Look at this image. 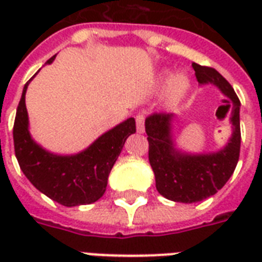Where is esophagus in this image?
<instances>
[{"instance_id": "1", "label": "esophagus", "mask_w": 262, "mask_h": 262, "mask_svg": "<svg viewBox=\"0 0 262 262\" xmlns=\"http://www.w3.org/2000/svg\"><path fill=\"white\" fill-rule=\"evenodd\" d=\"M144 121H145V117H144L143 113H139V114L136 115V126H137V132L139 133H144V130H145Z\"/></svg>"}]
</instances>
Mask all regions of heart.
Instances as JSON below:
<instances>
[{"instance_id":"heart-1","label":"heart","mask_w":262,"mask_h":262,"mask_svg":"<svg viewBox=\"0 0 262 262\" xmlns=\"http://www.w3.org/2000/svg\"><path fill=\"white\" fill-rule=\"evenodd\" d=\"M164 83H168L166 95H164L167 106L178 104L190 90V80L185 75H177L170 79V73H167L164 76Z\"/></svg>"}]
</instances>
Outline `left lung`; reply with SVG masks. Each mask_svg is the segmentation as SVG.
<instances>
[{
    "label": "left lung",
    "mask_w": 262,
    "mask_h": 262,
    "mask_svg": "<svg viewBox=\"0 0 262 262\" xmlns=\"http://www.w3.org/2000/svg\"><path fill=\"white\" fill-rule=\"evenodd\" d=\"M200 84L211 83L231 99L232 135L227 145L215 154L189 155L177 151L171 140L174 115L154 113L145 119L148 159L155 172L156 189L167 200L177 203H199L211 197L226 185L239 159L241 102L231 84L213 68L191 63Z\"/></svg>",
    "instance_id": "obj_1"
}]
</instances>
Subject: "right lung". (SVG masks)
Listing matches in <instances>:
<instances>
[{"instance_id":"right-lung-1","label":"right lung","mask_w":262,"mask_h":262,"mask_svg":"<svg viewBox=\"0 0 262 262\" xmlns=\"http://www.w3.org/2000/svg\"><path fill=\"white\" fill-rule=\"evenodd\" d=\"M31 80L24 85L13 125L14 154L21 171L39 191L61 205L76 207L98 201L106 191L108 174L123 144L136 133L135 118L106 132L77 155H53L35 143L28 132L26 91Z\"/></svg>"}]
</instances>
